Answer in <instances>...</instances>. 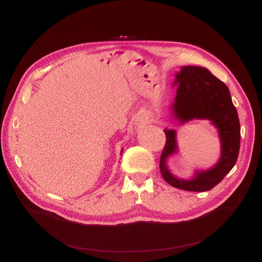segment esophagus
Wrapping results in <instances>:
<instances>
[{
  "mask_svg": "<svg viewBox=\"0 0 262 262\" xmlns=\"http://www.w3.org/2000/svg\"><path fill=\"white\" fill-rule=\"evenodd\" d=\"M148 121H149V118H148V115L146 114H140L135 120L136 124H138V125H145V124L148 123Z\"/></svg>",
  "mask_w": 262,
  "mask_h": 262,
  "instance_id": "1",
  "label": "esophagus"
}]
</instances>
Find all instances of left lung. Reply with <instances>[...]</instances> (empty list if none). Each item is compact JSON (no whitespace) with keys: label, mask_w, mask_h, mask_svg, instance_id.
Segmentation results:
<instances>
[{"label":"left lung","mask_w":262,"mask_h":262,"mask_svg":"<svg viewBox=\"0 0 262 262\" xmlns=\"http://www.w3.org/2000/svg\"><path fill=\"white\" fill-rule=\"evenodd\" d=\"M176 96L171 105V115L180 124L191 120H208L217 129L221 142V156L208 170H198L190 180L173 175L168 168V158L178 152L176 132L166 128L167 141L160 157L159 168L169 185L187 191L211 190L230 172L240 149V122L230 92L222 80L207 69L186 66L175 75Z\"/></svg>","instance_id":"8db88e82"}]
</instances>
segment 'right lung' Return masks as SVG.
Here are the masks:
<instances>
[{
  "label": "right lung",
  "instance_id": "1",
  "mask_svg": "<svg viewBox=\"0 0 262 262\" xmlns=\"http://www.w3.org/2000/svg\"><path fill=\"white\" fill-rule=\"evenodd\" d=\"M122 152H123V148H122V150H121V154H122Z\"/></svg>",
  "mask_w": 262,
  "mask_h": 262
}]
</instances>
